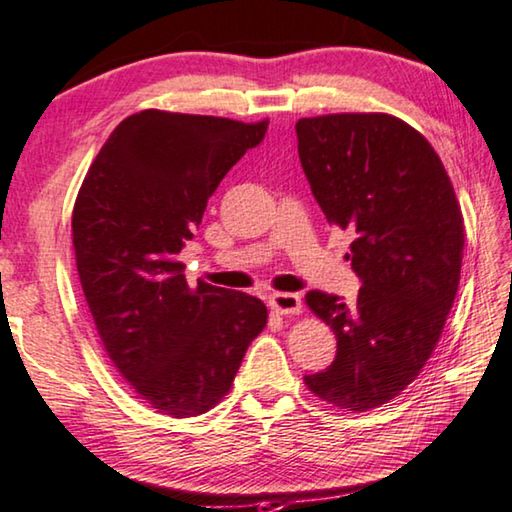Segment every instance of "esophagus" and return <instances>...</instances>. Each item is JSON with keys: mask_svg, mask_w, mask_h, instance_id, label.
Segmentation results:
<instances>
[{"mask_svg": "<svg viewBox=\"0 0 512 512\" xmlns=\"http://www.w3.org/2000/svg\"><path fill=\"white\" fill-rule=\"evenodd\" d=\"M270 306L279 315H295L301 311V297L295 292H274L270 295Z\"/></svg>", "mask_w": 512, "mask_h": 512, "instance_id": "1", "label": "esophagus"}]
</instances>
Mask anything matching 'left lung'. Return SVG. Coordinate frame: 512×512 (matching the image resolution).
Instances as JSON below:
<instances>
[{
	"mask_svg": "<svg viewBox=\"0 0 512 512\" xmlns=\"http://www.w3.org/2000/svg\"><path fill=\"white\" fill-rule=\"evenodd\" d=\"M297 149L329 224L351 229L354 304L311 290L306 304L338 338L333 363L308 390L363 413L422 372L454 306L463 213L440 156L422 133L385 113L304 117Z\"/></svg>",
	"mask_w": 512,
	"mask_h": 512,
	"instance_id": "left-lung-1",
	"label": "left lung"
}]
</instances>
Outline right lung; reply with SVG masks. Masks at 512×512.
<instances>
[{
	"instance_id": "add662e5",
	"label": "right lung",
	"mask_w": 512,
	"mask_h": 512,
	"mask_svg": "<svg viewBox=\"0 0 512 512\" xmlns=\"http://www.w3.org/2000/svg\"><path fill=\"white\" fill-rule=\"evenodd\" d=\"M265 131L226 117L129 115L79 190L72 236L92 320L117 372L163 415L213 408L267 324L261 299L190 288L179 263L208 197Z\"/></svg>"
}]
</instances>
